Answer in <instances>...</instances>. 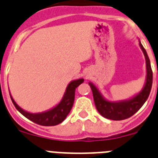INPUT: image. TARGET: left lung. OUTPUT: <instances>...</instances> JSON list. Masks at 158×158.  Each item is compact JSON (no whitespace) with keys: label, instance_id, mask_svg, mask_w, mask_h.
<instances>
[{"label":"left lung","instance_id":"1","mask_svg":"<svg viewBox=\"0 0 158 158\" xmlns=\"http://www.w3.org/2000/svg\"><path fill=\"white\" fill-rule=\"evenodd\" d=\"M139 46L145 56L146 75L143 89L139 93L128 99L111 102V101L107 100L102 95L98 88L97 87L93 82H89V85L93 93L95 106L98 111V113L105 118L113 120H122L127 119L133 116L136 112H138L148 98L150 90H151L152 82H153V72H152L151 65H150V61L146 49L143 48L140 41H139Z\"/></svg>","mask_w":158,"mask_h":158}]
</instances>
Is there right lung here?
I'll return each instance as SVG.
<instances>
[{"mask_svg":"<svg viewBox=\"0 0 158 158\" xmlns=\"http://www.w3.org/2000/svg\"><path fill=\"white\" fill-rule=\"evenodd\" d=\"M83 81H84L83 79H75V80L71 81L69 85L67 86L64 96L60 102L52 109L44 111L42 113H33L24 110L23 109H22L17 105L10 92L9 94L12 103L14 104L17 110L19 111L21 114L23 115L25 117L27 118L28 120L39 125H42V126H55V125L59 124L62 121H64L67 116L70 113L72 106H73L74 100H75L76 88H77L81 83H82Z\"/></svg>","mask_w":158,"mask_h":158,"instance_id":"1","label":"right lung"}]
</instances>
